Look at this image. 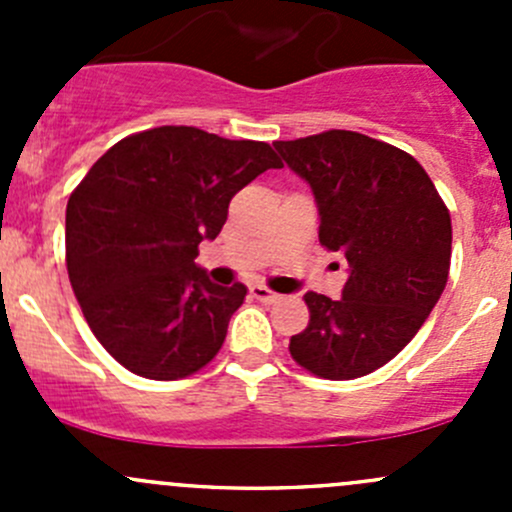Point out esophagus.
<instances>
[{"label":"esophagus","instance_id":"1","mask_svg":"<svg viewBox=\"0 0 512 512\" xmlns=\"http://www.w3.org/2000/svg\"><path fill=\"white\" fill-rule=\"evenodd\" d=\"M250 297H255L257 302L272 304V302H277V299H280V294L272 292V289H267V287H262V285H255V287H250Z\"/></svg>","mask_w":512,"mask_h":512}]
</instances>
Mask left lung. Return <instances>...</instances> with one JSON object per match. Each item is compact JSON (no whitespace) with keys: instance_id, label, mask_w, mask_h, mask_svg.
<instances>
[{"instance_id":"left-lung-1","label":"left lung","mask_w":512,"mask_h":512,"mask_svg":"<svg viewBox=\"0 0 512 512\" xmlns=\"http://www.w3.org/2000/svg\"><path fill=\"white\" fill-rule=\"evenodd\" d=\"M312 185L319 242L342 252V299L307 292L309 324L289 354L319 379L347 381L394 359L436 307L451 270V213L414 156L356 131L275 141Z\"/></svg>"}]
</instances>
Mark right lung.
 <instances>
[{
    "mask_svg": "<svg viewBox=\"0 0 512 512\" xmlns=\"http://www.w3.org/2000/svg\"><path fill=\"white\" fill-rule=\"evenodd\" d=\"M282 160L262 141L193 126L133 133L91 165L66 205V270L94 337L146 379L208 366L247 287L195 265L237 190Z\"/></svg>",
    "mask_w": 512,
    "mask_h": 512,
    "instance_id": "add662e5",
    "label": "right lung"
}]
</instances>
